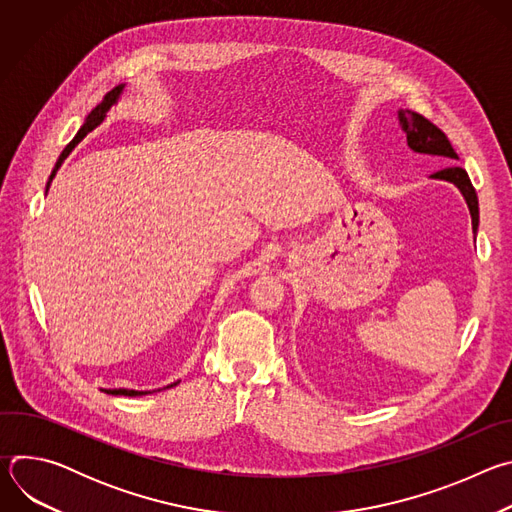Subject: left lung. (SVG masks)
Here are the masks:
<instances>
[{
    "mask_svg": "<svg viewBox=\"0 0 512 512\" xmlns=\"http://www.w3.org/2000/svg\"><path fill=\"white\" fill-rule=\"evenodd\" d=\"M399 119L407 133V143L411 150H415L419 154L440 156L446 164H452V166H446L442 170L433 172L431 178L454 182L460 188V192L464 194V198L468 202L470 214H472V229L476 231L478 229V196H476V190H474L466 170L460 166H454V162L458 160V154L454 152L448 135L435 123H431L427 117H423L421 113L409 111V109H405V113L401 111Z\"/></svg>",
    "mask_w": 512,
    "mask_h": 512,
    "instance_id": "left-lung-1",
    "label": "left lung"
}]
</instances>
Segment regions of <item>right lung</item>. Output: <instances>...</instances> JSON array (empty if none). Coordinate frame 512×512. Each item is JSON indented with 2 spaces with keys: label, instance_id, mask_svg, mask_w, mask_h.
Wrapping results in <instances>:
<instances>
[{
  "label": "right lung",
  "instance_id": "obj_1",
  "mask_svg": "<svg viewBox=\"0 0 512 512\" xmlns=\"http://www.w3.org/2000/svg\"><path fill=\"white\" fill-rule=\"evenodd\" d=\"M119 93H121V87H115L111 93H107L105 97H103V101L89 113V117H87V121L83 123V127L79 129V133L72 137V141L66 145V148L62 150V154H60V158H58V162H56V166H54V170H52V174H50V180H48V186H50V182H52V178H54V174H56V170L60 168V164L64 162V158L72 152V148H75V145L89 133V131H93L101 121H103V117H105V113H107V109L115 103V99L119 97ZM109 395H125V397H135V395H145L143 391H127V389H115V391H107Z\"/></svg>",
  "mask_w": 512,
  "mask_h": 512
}]
</instances>
